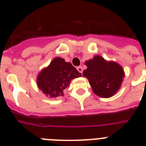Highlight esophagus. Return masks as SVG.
<instances>
[{
  "instance_id": "1",
  "label": "esophagus",
  "mask_w": 146,
  "mask_h": 146,
  "mask_svg": "<svg viewBox=\"0 0 146 146\" xmlns=\"http://www.w3.org/2000/svg\"><path fill=\"white\" fill-rule=\"evenodd\" d=\"M77 70L80 72V73H82V72H83V70H82V67L81 66H77Z\"/></svg>"
}]
</instances>
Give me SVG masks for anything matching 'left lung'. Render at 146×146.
Returning <instances> with one entry per match:
<instances>
[{
    "instance_id": "1",
    "label": "left lung",
    "mask_w": 146,
    "mask_h": 146,
    "mask_svg": "<svg viewBox=\"0 0 146 146\" xmlns=\"http://www.w3.org/2000/svg\"><path fill=\"white\" fill-rule=\"evenodd\" d=\"M87 69L83 76L88 78L93 92L102 98L113 96L120 88L124 76L123 70L114 62H108L101 56H96L86 62Z\"/></svg>"
}]
</instances>
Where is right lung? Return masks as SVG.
<instances>
[{
	"instance_id": "obj_1",
	"label": "right lung",
	"mask_w": 146,
	"mask_h": 146,
	"mask_svg": "<svg viewBox=\"0 0 146 146\" xmlns=\"http://www.w3.org/2000/svg\"><path fill=\"white\" fill-rule=\"evenodd\" d=\"M82 74L63 58L56 57L38 76L37 84L43 93L51 98L63 96V91L69 86L71 80Z\"/></svg>"
}]
</instances>
